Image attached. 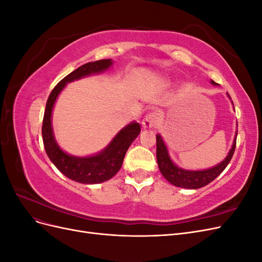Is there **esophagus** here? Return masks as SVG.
<instances>
[{
    "label": "esophagus",
    "instance_id": "34e87169",
    "mask_svg": "<svg viewBox=\"0 0 262 262\" xmlns=\"http://www.w3.org/2000/svg\"><path fill=\"white\" fill-rule=\"evenodd\" d=\"M157 119L158 118L155 114H147L142 121V126L144 129H153L157 123Z\"/></svg>",
    "mask_w": 262,
    "mask_h": 262
}]
</instances>
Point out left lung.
<instances>
[{
	"instance_id": "8db88e82",
	"label": "left lung",
	"mask_w": 262,
	"mask_h": 262,
	"mask_svg": "<svg viewBox=\"0 0 262 262\" xmlns=\"http://www.w3.org/2000/svg\"><path fill=\"white\" fill-rule=\"evenodd\" d=\"M211 84L215 86L219 85L212 80H211ZM227 96L229 99H231L228 94ZM232 105H234L233 101H232ZM236 137H237V130L235 132V138L233 140L232 147L229 149V152L227 153L226 157L223 161L220 162L215 166H213V167H210L207 169L192 170V169L181 168L178 165L173 163V161L171 160V157L169 155L168 147L166 145L162 136L161 134H156V158H157L158 168H160L164 178L173 186L186 188V189L202 188L204 186L209 185L211 181L215 179L220 173L226 168L228 163L231 162L233 154L235 152V147H236Z\"/></svg>"
}]
</instances>
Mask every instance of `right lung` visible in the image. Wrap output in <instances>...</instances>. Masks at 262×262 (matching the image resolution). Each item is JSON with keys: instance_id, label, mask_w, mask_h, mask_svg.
Wrapping results in <instances>:
<instances>
[{"instance_id": "obj_1", "label": "right lung", "mask_w": 262, "mask_h": 262, "mask_svg": "<svg viewBox=\"0 0 262 262\" xmlns=\"http://www.w3.org/2000/svg\"><path fill=\"white\" fill-rule=\"evenodd\" d=\"M113 64L114 61L107 59L89 62L77 68L57 84L47 100L42 122V140L46 153L63 175L85 185L101 184L116 175L121 168L126 150L140 134L141 126L137 121H132L123 126L108 145L98 153L89 156H75L63 150L55 140L52 128V112L55 101L67 84L83 77L104 73Z\"/></svg>"}]
</instances>
